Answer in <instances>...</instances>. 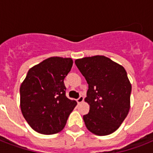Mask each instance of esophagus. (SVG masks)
I'll list each match as a JSON object with an SVG mask.
<instances>
[{
	"instance_id": "obj_1",
	"label": "esophagus",
	"mask_w": 153,
	"mask_h": 153,
	"mask_svg": "<svg viewBox=\"0 0 153 153\" xmlns=\"http://www.w3.org/2000/svg\"><path fill=\"white\" fill-rule=\"evenodd\" d=\"M83 100H84V97H83V96L80 95L79 97V98L77 99V102H78V103H81V102H83Z\"/></svg>"
}]
</instances>
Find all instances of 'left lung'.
I'll return each mask as SVG.
<instances>
[{"mask_svg":"<svg viewBox=\"0 0 153 153\" xmlns=\"http://www.w3.org/2000/svg\"><path fill=\"white\" fill-rule=\"evenodd\" d=\"M88 83L85 101L90 111L84 115L86 128L98 136L113 133L121 126L130 108L132 91L122 66L103 55L75 60Z\"/></svg>","mask_w":153,"mask_h":153,"instance_id":"8db88e82","label":"left lung"}]
</instances>
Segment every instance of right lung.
I'll return each instance as SVG.
<instances>
[{
    "instance_id": "1",
    "label": "right lung",
    "mask_w": 153,
    "mask_h": 153,
    "mask_svg": "<svg viewBox=\"0 0 153 153\" xmlns=\"http://www.w3.org/2000/svg\"><path fill=\"white\" fill-rule=\"evenodd\" d=\"M72 65L71 58H48L32 67L21 84V112L37 133L51 135L60 132L76 106L77 102L66 96L64 85Z\"/></svg>"
}]
</instances>
